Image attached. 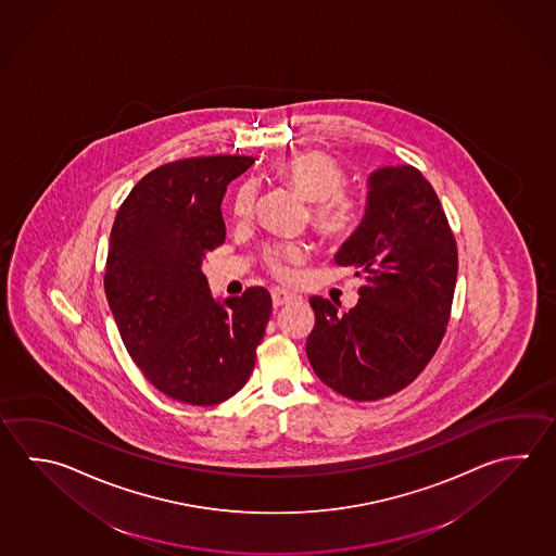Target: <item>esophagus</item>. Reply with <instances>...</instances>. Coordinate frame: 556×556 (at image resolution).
I'll list each match as a JSON object with an SVG mask.
<instances>
[{"label": "esophagus", "mask_w": 556, "mask_h": 556, "mask_svg": "<svg viewBox=\"0 0 556 556\" xmlns=\"http://www.w3.org/2000/svg\"><path fill=\"white\" fill-rule=\"evenodd\" d=\"M293 300H295V295H293V293L283 292L280 288L273 290L274 307H282V305L293 302Z\"/></svg>", "instance_id": "obj_1"}]
</instances>
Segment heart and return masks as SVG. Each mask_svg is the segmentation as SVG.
I'll list each match as a JSON object with an SVG mask.
<instances>
[{
    "label": "heart",
    "instance_id": "1",
    "mask_svg": "<svg viewBox=\"0 0 556 556\" xmlns=\"http://www.w3.org/2000/svg\"><path fill=\"white\" fill-rule=\"evenodd\" d=\"M276 176L293 186L309 200V219L315 232L329 241H346L363 222V205L353 192L344 188L346 172L343 164L321 151L293 152L274 164ZM256 205V186L242 182L232 193L231 212L235 219L247 222ZM307 247L302 242H282L264 253L268 270L290 280L293 266L303 263Z\"/></svg>",
    "mask_w": 556,
    "mask_h": 556
}]
</instances>
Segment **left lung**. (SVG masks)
Returning <instances> with one entry per match:
<instances>
[{
	"label": "left lung",
	"instance_id": "obj_1",
	"mask_svg": "<svg viewBox=\"0 0 556 556\" xmlns=\"http://www.w3.org/2000/svg\"><path fill=\"white\" fill-rule=\"evenodd\" d=\"M334 263L363 276L346 314L314 295L305 353L317 378L354 402L412 384L443 341L458 253L433 186L415 166H384L368 178L363 223Z\"/></svg>",
	"mask_w": 556,
	"mask_h": 556
}]
</instances>
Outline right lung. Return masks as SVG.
<instances>
[{
    "label": "right lung",
    "instance_id": "1",
    "mask_svg": "<svg viewBox=\"0 0 556 556\" xmlns=\"http://www.w3.org/2000/svg\"><path fill=\"white\" fill-rule=\"evenodd\" d=\"M253 156H193L142 176L113 222L103 288L127 353L162 394L217 405L249 382L273 314L264 288L213 300L205 254L225 241L227 186Z\"/></svg>",
    "mask_w": 556,
    "mask_h": 556
}]
</instances>
